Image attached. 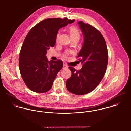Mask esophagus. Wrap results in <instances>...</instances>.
Returning <instances> with one entry per match:
<instances>
[{
  "label": "esophagus",
  "mask_w": 131,
  "mask_h": 131,
  "mask_svg": "<svg viewBox=\"0 0 131 131\" xmlns=\"http://www.w3.org/2000/svg\"><path fill=\"white\" fill-rule=\"evenodd\" d=\"M68 67L66 64H63V69H68Z\"/></svg>",
  "instance_id": "obj_1"
}]
</instances>
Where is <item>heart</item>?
I'll return each instance as SVG.
<instances>
[{"label":"heart","mask_w":131,"mask_h":131,"mask_svg":"<svg viewBox=\"0 0 131 131\" xmlns=\"http://www.w3.org/2000/svg\"><path fill=\"white\" fill-rule=\"evenodd\" d=\"M69 32L70 33V36L71 39H80V31H79V30L78 29V28L77 27H75V26H71L69 28ZM59 36V33H58L56 35V40H57ZM64 57H66V55H64Z\"/></svg>","instance_id":"heart-1"}]
</instances>
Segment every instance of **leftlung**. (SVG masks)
Returning <instances> with one entry per match:
<instances>
[{
  "label": "left lung",
  "mask_w": 131,
  "mask_h": 131,
  "mask_svg": "<svg viewBox=\"0 0 131 131\" xmlns=\"http://www.w3.org/2000/svg\"><path fill=\"white\" fill-rule=\"evenodd\" d=\"M78 23L84 37L77 56L83 66L79 71L72 67L69 68L72 75L67 80L66 87L72 93L81 95L92 91L101 81L106 71L108 55L101 33L88 24L82 21Z\"/></svg>",
  "instance_id": "1"
}]
</instances>
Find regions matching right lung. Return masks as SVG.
<instances>
[{"mask_svg": "<svg viewBox=\"0 0 131 131\" xmlns=\"http://www.w3.org/2000/svg\"><path fill=\"white\" fill-rule=\"evenodd\" d=\"M75 20L67 18L45 19L27 35L19 53V68L24 83L32 91L45 93L51 88L63 62L59 59L49 61L47 50L55 45L58 30Z\"/></svg>", "mask_w": 131, "mask_h": 131, "instance_id": "add662e5", "label": "right lung"}]
</instances>
